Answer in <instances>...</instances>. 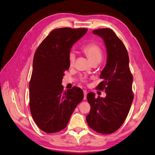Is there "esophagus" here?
<instances>
[{"instance_id":"obj_1","label":"esophagus","mask_w":155,"mask_h":155,"mask_svg":"<svg viewBox=\"0 0 155 155\" xmlns=\"http://www.w3.org/2000/svg\"><path fill=\"white\" fill-rule=\"evenodd\" d=\"M83 92H84V99L85 100V99H86V97H87V91H85V90H84V91H83Z\"/></svg>"}]
</instances>
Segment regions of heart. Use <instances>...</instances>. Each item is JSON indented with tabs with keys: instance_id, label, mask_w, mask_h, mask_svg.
<instances>
[{
	"instance_id": "b5f03b06",
	"label": "heart",
	"mask_w": 155,
	"mask_h": 155,
	"mask_svg": "<svg viewBox=\"0 0 155 155\" xmlns=\"http://www.w3.org/2000/svg\"><path fill=\"white\" fill-rule=\"evenodd\" d=\"M82 51L86 54V57L90 60V61L94 63H99L101 61L103 51L101 47L98 45L97 43L90 42L88 43L81 48ZM75 61V54L73 53H70L68 56V62L69 66L72 67ZM81 81L82 82H86V80L85 78H82Z\"/></svg>"
}]
</instances>
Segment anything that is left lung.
<instances>
[{
  "mask_svg": "<svg viewBox=\"0 0 155 155\" xmlns=\"http://www.w3.org/2000/svg\"><path fill=\"white\" fill-rule=\"evenodd\" d=\"M93 33L102 37L106 46L107 64L100 76L102 81L97 86L105 91L106 97L95 98L92 92L87 94L91 109L86 121L94 131L111 134L122 126L130 110L134 98L133 75L127 49L112 29L101 28Z\"/></svg>",
  "mask_w": 155,
  "mask_h": 155,
  "instance_id": "1",
  "label": "left lung"
}]
</instances>
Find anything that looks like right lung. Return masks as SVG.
Here are the masks:
<instances>
[{"label": "right lung", "mask_w": 155, "mask_h": 155, "mask_svg": "<svg viewBox=\"0 0 155 155\" xmlns=\"http://www.w3.org/2000/svg\"><path fill=\"white\" fill-rule=\"evenodd\" d=\"M87 29L57 28L51 31L35 53L29 81V108L38 127L46 133L67 126L74 109L84 98L78 87L64 91V71L69 68L68 56L73 44Z\"/></svg>", "instance_id": "right-lung-1"}]
</instances>
